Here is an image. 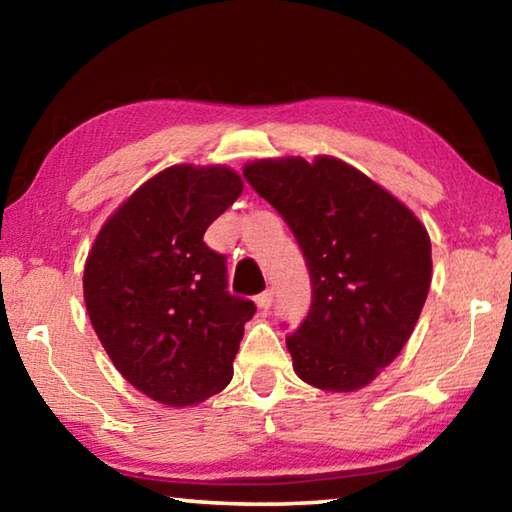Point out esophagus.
Masks as SVG:
<instances>
[{
	"label": "esophagus",
	"instance_id": "esophagus-1",
	"mask_svg": "<svg viewBox=\"0 0 512 512\" xmlns=\"http://www.w3.org/2000/svg\"><path fill=\"white\" fill-rule=\"evenodd\" d=\"M255 302H257V307L262 309V311H268L271 309V305H273V291H264V293H259V296L255 298Z\"/></svg>",
	"mask_w": 512,
	"mask_h": 512
}]
</instances>
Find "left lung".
<instances>
[{
  "label": "left lung",
  "instance_id": "8db88e82",
  "mask_svg": "<svg viewBox=\"0 0 512 512\" xmlns=\"http://www.w3.org/2000/svg\"><path fill=\"white\" fill-rule=\"evenodd\" d=\"M244 178L296 237L311 307L287 348L323 391L370 384L409 341L431 284V241L409 207L329 155L257 160Z\"/></svg>",
  "mask_w": 512,
  "mask_h": 512
}]
</instances>
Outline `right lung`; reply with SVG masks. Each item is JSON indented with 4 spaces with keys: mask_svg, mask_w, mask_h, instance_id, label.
Returning <instances> with one entry per match:
<instances>
[{
    "mask_svg": "<svg viewBox=\"0 0 512 512\" xmlns=\"http://www.w3.org/2000/svg\"><path fill=\"white\" fill-rule=\"evenodd\" d=\"M228 167L176 164L110 216L85 262L94 332L128 384L192 406L230 384L255 302L228 291L225 257L205 230L241 196Z\"/></svg>",
    "mask_w": 512,
    "mask_h": 512,
    "instance_id": "1",
    "label": "right lung"
}]
</instances>
